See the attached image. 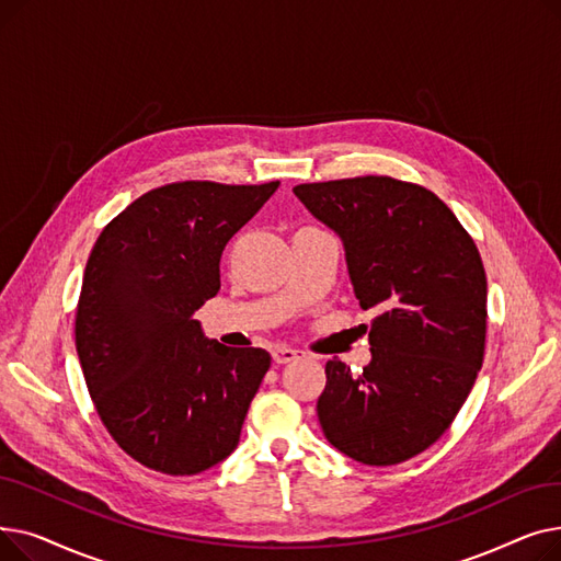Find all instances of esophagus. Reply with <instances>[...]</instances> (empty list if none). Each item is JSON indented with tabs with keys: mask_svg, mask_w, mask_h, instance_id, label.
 Wrapping results in <instances>:
<instances>
[{
	"mask_svg": "<svg viewBox=\"0 0 561 561\" xmlns=\"http://www.w3.org/2000/svg\"><path fill=\"white\" fill-rule=\"evenodd\" d=\"M300 357V350L288 347V345H275L273 347V362L275 364H290Z\"/></svg>",
	"mask_w": 561,
	"mask_h": 561,
	"instance_id": "1",
	"label": "esophagus"
}]
</instances>
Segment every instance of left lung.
I'll return each instance as SVG.
<instances>
[{"label": "left lung", "instance_id": "obj_1", "mask_svg": "<svg viewBox=\"0 0 561 561\" xmlns=\"http://www.w3.org/2000/svg\"><path fill=\"white\" fill-rule=\"evenodd\" d=\"M313 218L345 248L362 309H375L370 364L328 362L318 421L343 455L391 466L444 434L484 359L486 275L457 216L432 191L393 176L300 184Z\"/></svg>", "mask_w": 561, "mask_h": 561}]
</instances>
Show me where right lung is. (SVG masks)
Masks as SVG:
<instances>
[{"label": "right lung", "instance_id": "right-lung-1", "mask_svg": "<svg viewBox=\"0 0 561 561\" xmlns=\"http://www.w3.org/2000/svg\"><path fill=\"white\" fill-rule=\"evenodd\" d=\"M279 182H174L134 199L88 256L75 341L88 393L129 457L195 476L239 446L271 355L202 334L220 256Z\"/></svg>", "mask_w": 561, "mask_h": 561}]
</instances>
